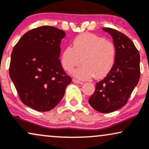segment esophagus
<instances>
[{
    "label": "esophagus",
    "mask_w": 149,
    "mask_h": 149,
    "mask_svg": "<svg viewBox=\"0 0 149 149\" xmlns=\"http://www.w3.org/2000/svg\"><path fill=\"white\" fill-rule=\"evenodd\" d=\"M73 82H74V83H76V84H83L82 82H80V81H79L78 80H76V79H73Z\"/></svg>",
    "instance_id": "34e87169"
}]
</instances>
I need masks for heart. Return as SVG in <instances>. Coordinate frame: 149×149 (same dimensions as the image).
I'll use <instances>...</instances> for the list:
<instances>
[{"label":"heart","instance_id":"heart-1","mask_svg":"<svg viewBox=\"0 0 149 149\" xmlns=\"http://www.w3.org/2000/svg\"><path fill=\"white\" fill-rule=\"evenodd\" d=\"M73 47L67 46L61 54L63 69L71 72L80 80L104 78L113 67L116 58V49L113 43L104 38L91 33L78 35L73 41Z\"/></svg>","mask_w":149,"mask_h":149}]
</instances>
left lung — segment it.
Instances as JSON below:
<instances>
[{
    "label": "left lung",
    "mask_w": 149,
    "mask_h": 149,
    "mask_svg": "<svg viewBox=\"0 0 149 149\" xmlns=\"http://www.w3.org/2000/svg\"><path fill=\"white\" fill-rule=\"evenodd\" d=\"M113 39L116 49L114 66L107 76L97 82L88 102L97 111L111 113L127 104L140 76V56L132 40L112 28H102Z\"/></svg>",
    "instance_id": "8db88e82"
}]
</instances>
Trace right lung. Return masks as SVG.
Masks as SVG:
<instances>
[{
    "label": "right lung",
    "mask_w": 149,
    "mask_h": 149,
    "mask_svg": "<svg viewBox=\"0 0 149 149\" xmlns=\"http://www.w3.org/2000/svg\"><path fill=\"white\" fill-rule=\"evenodd\" d=\"M63 30L42 26L25 33L12 52L9 73L22 102L38 111L54 109L71 78L60 62Z\"/></svg>",
    "instance_id": "1"
}]
</instances>
